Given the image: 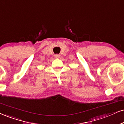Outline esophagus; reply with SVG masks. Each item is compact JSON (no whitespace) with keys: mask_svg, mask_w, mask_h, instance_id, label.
<instances>
[{"mask_svg":"<svg viewBox=\"0 0 124 124\" xmlns=\"http://www.w3.org/2000/svg\"><path fill=\"white\" fill-rule=\"evenodd\" d=\"M54 57H55V58H60V55L55 54L54 55Z\"/></svg>","mask_w":124,"mask_h":124,"instance_id":"esophagus-1","label":"esophagus"}]
</instances>
